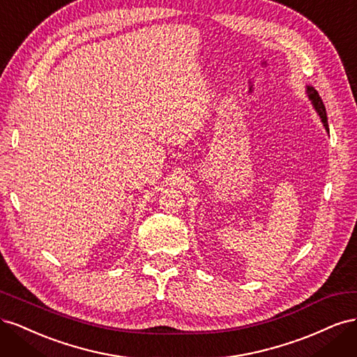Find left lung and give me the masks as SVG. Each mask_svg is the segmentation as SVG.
<instances>
[{
	"label": "left lung",
	"mask_w": 357,
	"mask_h": 357,
	"mask_svg": "<svg viewBox=\"0 0 357 357\" xmlns=\"http://www.w3.org/2000/svg\"><path fill=\"white\" fill-rule=\"evenodd\" d=\"M307 93H308V98L311 100L312 105H314L316 112L319 113V116H320V119H321L323 126L326 128V131H329V126H328V116H326V109H325V104H323V101H321V98H320L319 92H317L314 88H311V86H307Z\"/></svg>",
	"instance_id": "obj_1"
}]
</instances>
